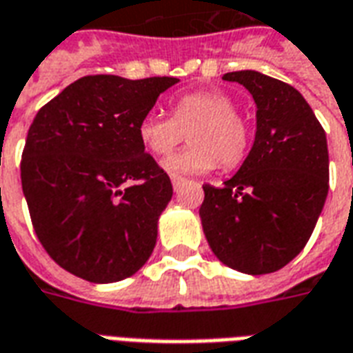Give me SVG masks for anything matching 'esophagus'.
Here are the masks:
<instances>
[{
	"instance_id": "esophagus-1",
	"label": "esophagus",
	"mask_w": 353,
	"mask_h": 353,
	"mask_svg": "<svg viewBox=\"0 0 353 353\" xmlns=\"http://www.w3.org/2000/svg\"><path fill=\"white\" fill-rule=\"evenodd\" d=\"M171 182H173L174 190H179L180 184L184 182V179H182V176H179V174H171Z\"/></svg>"
}]
</instances>
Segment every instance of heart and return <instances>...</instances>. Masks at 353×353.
I'll list each match as a JSON object with an SVG mask.
<instances>
[{"mask_svg":"<svg viewBox=\"0 0 353 353\" xmlns=\"http://www.w3.org/2000/svg\"><path fill=\"white\" fill-rule=\"evenodd\" d=\"M139 139L154 156H169L186 139L192 145L165 163L173 173H207L216 165L231 171L244 161L250 146L248 123L230 95L199 90L180 95L171 118L150 112L137 128Z\"/></svg>","mask_w":353,"mask_h":353,"instance_id":"obj_1","label":"heart"}]
</instances>
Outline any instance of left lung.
Segmentation results:
<instances>
[{
    "label": "left lung",
    "mask_w": 353,
    "mask_h": 353,
    "mask_svg": "<svg viewBox=\"0 0 353 353\" xmlns=\"http://www.w3.org/2000/svg\"><path fill=\"white\" fill-rule=\"evenodd\" d=\"M256 101L258 130L248 158L223 188L205 184L199 208L214 256L246 274L282 269L312 235L329 190L325 131L310 105L285 82L233 71Z\"/></svg>",
    "instance_id": "obj_1"
}]
</instances>
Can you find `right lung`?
Returning <instances> with one entry per match:
<instances>
[{"label": "right lung", "instance_id": "obj_1", "mask_svg": "<svg viewBox=\"0 0 353 353\" xmlns=\"http://www.w3.org/2000/svg\"><path fill=\"white\" fill-rule=\"evenodd\" d=\"M176 82L88 74L33 118L20 161L22 192L39 243L74 276L118 282L150 258L173 186L137 128Z\"/></svg>", "mask_w": 353, "mask_h": 353}]
</instances>
